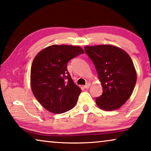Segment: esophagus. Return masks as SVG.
Masks as SVG:
<instances>
[{
	"instance_id": "34e87169",
	"label": "esophagus",
	"mask_w": 151,
	"mask_h": 151,
	"mask_svg": "<svg viewBox=\"0 0 151 151\" xmlns=\"http://www.w3.org/2000/svg\"><path fill=\"white\" fill-rule=\"evenodd\" d=\"M90 86H91V83H90V82H87V83H86V84H85V85L84 86V87L85 88H89Z\"/></svg>"
}]
</instances>
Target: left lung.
<instances>
[{"label":"left lung","mask_w":151,"mask_h":151,"mask_svg":"<svg viewBox=\"0 0 151 151\" xmlns=\"http://www.w3.org/2000/svg\"><path fill=\"white\" fill-rule=\"evenodd\" d=\"M84 50L96 67L102 86V95L96 98V104L104 111L119 109L131 97L137 80L131 57L112 45H88Z\"/></svg>","instance_id":"1"}]
</instances>
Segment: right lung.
Instances as JSON below:
<instances>
[{"instance_id": "obj_1", "label": "right lung", "mask_w": 151, "mask_h": 151, "mask_svg": "<svg viewBox=\"0 0 151 151\" xmlns=\"http://www.w3.org/2000/svg\"><path fill=\"white\" fill-rule=\"evenodd\" d=\"M84 52L79 46L53 45L34 58L30 82L33 94L49 112L60 114L73 109L81 89L67 71L70 60Z\"/></svg>"}]
</instances>
